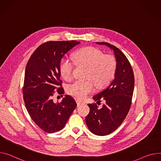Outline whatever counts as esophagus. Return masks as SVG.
Listing matches in <instances>:
<instances>
[{
	"mask_svg": "<svg viewBox=\"0 0 161 161\" xmlns=\"http://www.w3.org/2000/svg\"><path fill=\"white\" fill-rule=\"evenodd\" d=\"M76 103H77V105L78 106H80V105H81V104H83V103L81 101H80V100H78V99H77L76 100Z\"/></svg>",
	"mask_w": 161,
	"mask_h": 161,
	"instance_id": "obj_1",
	"label": "esophagus"
}]
</instances>
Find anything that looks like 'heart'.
Listing matches in <instances>:
<instances>
[{
    "label": "heart",
    "instance_id": "obj_1",
    "mask_svg": "<svg viewBox=\"0 0 161 161\" xmlns=\"http://www.w3.org/2000/svg\"><path fill=\"white\" fill-rule=\"evenodd\" d=\"M75 62L80 66L88 67V81H76L68 86V93L78 99H85L95 89H104L112 81L116 70V61L113 56L104 54L94 47H86L76 51L74 55ZM75 64L64 58L60 64V73L66 81L72 78Z\"/></svg>",
    "mask_w": 161,
    "mask_h": 161
}]
</instances>
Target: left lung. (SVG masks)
I'll return each instance as SVG.
<instances>
[{
	"mask_svg": "<svg viewBox=\"0 0 161 161\" xmlns=\"http://www.w3.org/2000/svg\"><path fill=\"white\" fill-rule=\"evenodd\" d=\"M113 49L117 62L115 78L106 89L93 97L97 103L88 104L85 121L89 130L97 136H107L118 128L126 117L132 99L134 75L130 62L118 47L107 42H96ZM101 100L105 103L98 108Z\"/></svg>",
	"mask_w": 161,
	"mask_h": 161,
	"instance_id": "obj_1",
	"label": "left lung"
}]
</instances>
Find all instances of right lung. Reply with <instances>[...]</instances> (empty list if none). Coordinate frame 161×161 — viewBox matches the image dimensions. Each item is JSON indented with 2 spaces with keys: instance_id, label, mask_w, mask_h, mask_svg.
I'll use <instances>...</instances> for the list:
<instances>
[{
  "instance_id": "1",
  "label": "right lung",
  "mask_w": 161,
  "mask_h": 161,
  "mask_svg": "<svg viewBox=\"0 0 161 161\" xmlns=\"http://www.w3.org/2000/svg\"><path fill=\"white\" fill-rule=\"evenodd\" d=\"M80 43L76 40L45 42L27 62L22 89L25 105L33 121L47 133L63 129L77 106L75 99L69 95L57 103L53 97L55 92L64 93L60 79L62 58Z\"/></svg>"
}]
</instances>
